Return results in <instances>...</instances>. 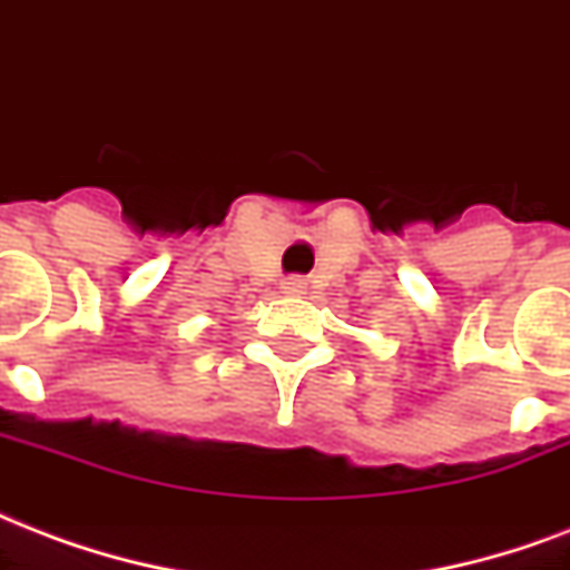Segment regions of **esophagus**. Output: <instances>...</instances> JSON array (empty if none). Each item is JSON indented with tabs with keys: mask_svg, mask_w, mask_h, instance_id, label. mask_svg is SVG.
<instances>
[{
	"mask_svg": "<svg viewBox=\"0 0 570 570\" xmlns=\"http://www.w3.org/2000/svg\"><path fill=\"white\" fill-rule=\"evenodd\" d=\"M306 279H299V276H288V279H282V294H288V297H303L306 294Z\"/></svg>",
	"mask_w": 570,
	"mask_h": 570,
	"instance_id": "1",
	"label": "esophagus"
}]
</instances>
